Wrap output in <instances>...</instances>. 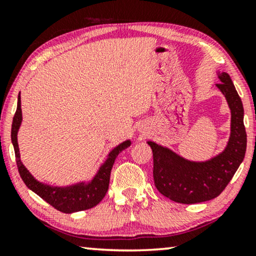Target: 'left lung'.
Instances as JSON below:
<instances>
[{
    "instance_id": "obj_1",
    "label": "left lung",
    "mask_w": 256,
    "mask_h": 256,
    "mask_svg": "<svg viewBox=\"0 0 256 256\" xmlns=\"http://www.w3.org/2000/svg\"><path fill=\"white\" fill-rule=\"evenodd\" d=\"M216 87L225 96L230 110V136L225 150L206 162H191L170 149L149 141L154 156L155 186L166 198L182 204L211 200L225 190L244 158L247 135L244 106L232 79L219 73Z\"/></svg>"
}]
</instances>
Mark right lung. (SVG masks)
Wrapping results in <instances>:
<instances>
[{"label":"right lung","mask_w":256,"mask_h":256,"mask_svg":"<svg viewBox=\"0 0 256 256\" xmlns=\"http://www.w3.org/2000/svg\"><path fill=\"white\" fill-rule=\"evenodd\" d=\"M20 122H22V110H20V96H18L17 110L12 124V142L14 149H15L17 168H18V172L24 184L51 206H54L56 210L64 213L84 211V210L92 208L99 204L106 196L108 186H110V171L115 158L122 150L130 146V141L128 140V141L122 142L116 148L112 150L106 162L100 166L96 177L90 183H79L66 188H54L40 183V182L34 180L32 174L26 170V168L20 162L18 143H17V132L20 129Z\"/></svg>","instance_id":"obj_1"}]
</instances>
